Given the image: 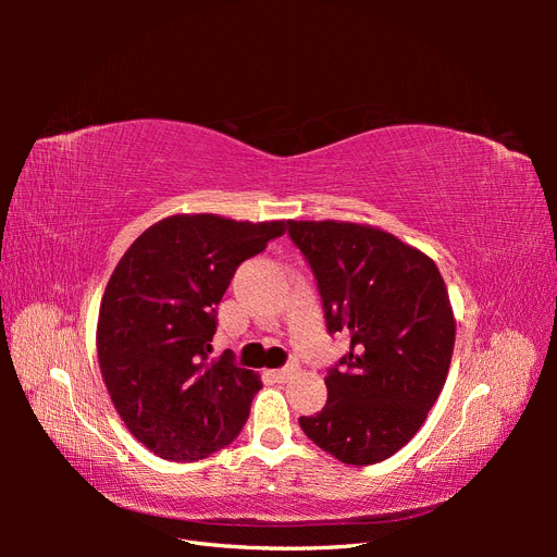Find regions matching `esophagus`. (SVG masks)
<instances>
[{
	"mask_svg": "<svg viewBox=\"0 0 557 557\" xmlns=\"http://www.w3.org/2000/svg\"><path fill=\"white\" fill-rule=\"evenodd\" d=\"M295 374H297V364H290V367H283V369H274L272 379L278 381V383H285V381H290Z\"/></svg>",
	"mask_w": 557,
	"mask_h": 557,
	"instance_id": "34e87169",
	"label": "esophagus"
}]
</instances>
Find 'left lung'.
<instances>
[{
  "instance_id": "8db88e82",
  "label": "left lung",
  "mask_w": 557,
  "mask_h": 557,
  "mask_svg": "<svg viewBox=\"0 0 557 557\" xmlns=\"http://www.w3.org/2000/svg\"><path fill=\"white\" fill-rule=\"evenodd\" d=\"M323 297L327 330L350 332L327 404L301 416L309 440L344 465H376L407 446L448 376L455 315L434 260L367 223L288 221Z\"/></svg>"
}]
</instances>
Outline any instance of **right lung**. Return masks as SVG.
Wrapping results in <instances>:
<instances>
[{"label":"right lung","mask_w":557,"mask_h":557,"mask_svg":"<svg viewBox=\"0 0 557 557\" xmlns=\"http://www.w3.org/2000/svg\"><path fill=\"white\" fill-rule=\"evenodd\" d=\"M285 221L176 213L150 225L115 264L99 305L102 379L137 442L195 462L237 440L262 381L211 358L215 307L237 267L281 237Z\"/></svg>","instance_id":"obj_1"}]
</instances>
